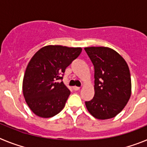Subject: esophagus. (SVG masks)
<instances>
[{"label": "esophagus", "instance_id": "obj_1", "mask_svg": "<svg viewBox=\"0 0 147 147\" xmlns=\"http://www.w3.org/2000/svg\"><path fill=\"white\" fill-rule=\"evenodd\" d=\"M73 89L74 90H80V87L74 86V87H73Z\"/></svg>", "mask_w": 147, "mask_h": 147}]
</instances>
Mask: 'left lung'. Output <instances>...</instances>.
Instances as JSON below:
<instances>
[{
	"instance_id": "8db88e82",
	"label": "left lung",
	"mask_w": 147,
	"mask_h": 147,
	"mask_svg": "<svg viewBox=\"0 0 147 147\" xmlns=\"http://www.w3.org/2000/svg\"><path fill=\"white\" fill-rule=\"evenodd\" d=\"M94 66V97L85 102L88 112L97 119L114 118L129 101L132 92L130 72L121 56L108 47H87Z\"/></svg>"
}]
</instances>
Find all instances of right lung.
Listing matches in <instances>:
<instances>
[{
    "label": "right lung",
    "mask_w": 147,
    "mask_h": 147,
    "mask_svg": "<svg viewBox=\"0 0 147 147\" xmlns=\"http://www.w3.org/2000/svg\"><path fill=\"white\" fill-rule=\"evenodd\" d=\"M82 48L46 45L37 51L27 65L23 80V93L32 112L41 118H50L64 108L71 94L62 75Z\"/></svg>",
    "instance_id": "1"
}]
</instances>
